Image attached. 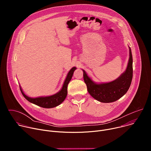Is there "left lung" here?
I'll return each instance as SVG.
<instances>
[{
    "label": "left lung",
    "mask_w": 151,
    "mask_h": 151,
    "mask_svg": "<svg viewBox=\"0 0 151 151\" xmlns=\"http://www.w3.org/2000/svg\"><path fill=\"white\" fill-rule=\"evenodd\" d=\"M129 52L130 57L125 71L112 82L97 83L82 70L83 80L87 85L88 92L96 100L102 103H111L118 100L127 92L133 78V57L130 47Z\"/></svg>",
    "instance_id": "obj_1"
}]
</instances>
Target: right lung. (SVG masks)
Segmentation results:
<instances>
[{
    "instance_id": "1",
    "label": "right lung",
    "mask_w": 151,
    "mask_h": 151,
    "mask_svg": "<svg viewBox=\"0 0 151 151\" xmlns=\"http://www.w3.org/2000/svg\"><path fill=\"white\" fill-rule=\"evenodd\" d=\"M76 69V67L72 68L66 76V78L64 82L63 87L61 90L57 93L46 97H39L36 98H32L26 96L21 89L19 86L20 90L24 98L30 103H32L40 107H44V108H52L60 104L66 99L68 94V85L70 81L71 80L74 71Z\"/></svg>"
}]
</instances>
